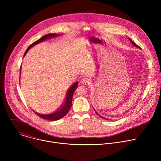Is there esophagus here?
<instances>
[{"instance_id": "1", "label": "esophagus", "mask_w": 161, "mask_h": 161, "mask_svg": "<svg viewBox=\"0 0 161 161\" xmlns=\"http://www.w3.org/2000/svg\"><path fill=\"white\" fill-rule=\"evenodd\" d=\"M81 81V83L83 84V85H88V84H89L90 83V80L89 78H84Z\"/></svg>"}]
</instances>
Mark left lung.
Here are the masks:
<instances>
[{"label":"left lung","mask_w":161,"mask_h":161,"mask_svg":"<svg viewBox=\"0 0 161 161\" xmlns=\"http://www.w3.org/2000/svg\"><path fill=\"white\" fill-rule=\"evenodd\" d=\"M129 41H130V42H131V43H132V44H133V45H134V47H137V48H140V47H139V46H138V45H137V44H135V43H134V42H133V41H132V40H131V39H130V38H129ZM94 111H95V112H96V114H97V115H99V117H101V118H103V119H106V118H104V117H102V116H101V115H100V114H99V113H97V112H96V110H95V109H94Z\"/></svg>","instance_id":"1"}]
</instances>
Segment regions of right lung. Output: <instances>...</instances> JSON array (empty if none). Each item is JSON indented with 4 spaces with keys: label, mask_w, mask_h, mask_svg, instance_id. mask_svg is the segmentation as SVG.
<instances>
[{
    "label": "right lung",
    "mask_w": 161,
    "mask_h": 161,
    "mask_svg": "<svg viewBox=\"0 0 161 161\" xmlns=\"http://www.w3.org/2000/svg\"><path fill=\"white\" fill-rule=\"evenodd\" d=\"M60 36V34H46L45 36H44L43 37H42L41 38H40L39 39H38L37 41H35L34 42H33L32 44H31L29 47H28V48L27 49V50L25 51L24 57L26 55V53L28 52V51L32 47H34V45L41 42L42 41H44L45 40H47L48 39H50L52 38L53 37H56ZM19 73H21V67H20V71ZM78 82H75L73 85H71V86L68 89L67 92L66 94V97H65V101L64 103V104L61 106V108L60 109H58L57 111H56L54 113H50V114H40L38 113L37 112H35L34 111V112L37 114L39 117H40L42 119H47L48 120H52V121H55V120H59L62 118H63L64 116H65V114L69 112V109H71V106H72V100H73V93L75 92V91L76 90V88L78 86Z\"/></svg>",
    "instance_id": "obj_1"
}]
</instances>
